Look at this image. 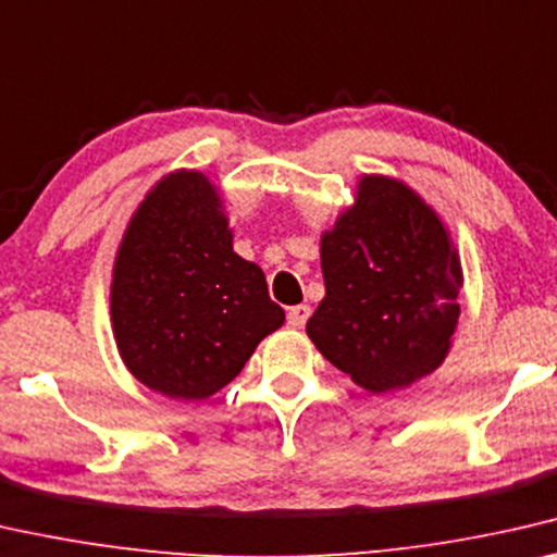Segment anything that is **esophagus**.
Segmentation results:
<instances>
[{
	"label": "esophagus",
	"instance_id": "obj_1",
	"mask_svg": "<svg viewBox=\"0 0 557 557\" xmlns=\"http://www.w3.org/2000/svg\"><path fill=\"white\" fill-rule=\"evenodd\" d=\"M310 305H295V307H289L287 310V322L293 327H302L305 322H307V318H310Z\"/></svg>",
	"mask_w": 557,
	"mask_h": 557
}]
</instances>
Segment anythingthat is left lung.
Instances as JSON below:
<instances>
[{
	"label": "left lung",
	"mask_w": 557,
	"mask_h": 557,
	"mask_svg": "<svg viewBox=\"0 0 557 557\" xmlns=\"http://www.w3.org/2000/svg\"><path fill=\"white\" fill-rule=\"evenodd\" d=\"M325 297L307 335L370 393L408 387L450 350L462 287L450 232L400 180L364 174L320 243Z\"/></svg>",
	"instance_id": "obj_1"
}]
</instances>
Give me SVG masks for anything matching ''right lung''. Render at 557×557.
<instances>
[{"mask_svg":"<svg viewBox=\"0 0 557 557\" xmlns=\"http://www.w3.org/2000/svg\"><path fill=\"white\" fill-rule=\"evenodd\" d=\"M110 310L127 370L172 400L218 393L285 322L262 270L232 250L218 187L195 170L162 177L132 214Z\"/></svg>","mask_w":557,"mask_h":557,"instance_id":"right-lung-1","label":"right lung"}]
</instances>
